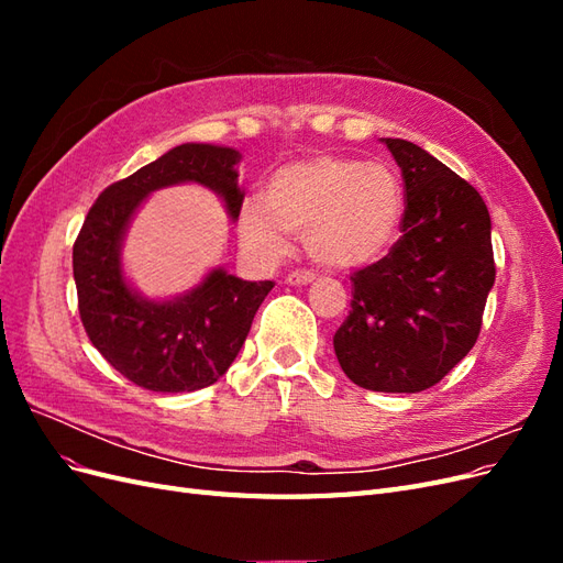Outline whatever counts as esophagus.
<instances>
[{
  "mask_svg": "<svg viewBox=\"0 0 563 563\" xmlns=\"http://www.w3.org/2000/svg\"><path fill=\"white\" fill-rule=\"evenodd\" d=\"M312 282H314L312 272H291V275L286 277V284H291V286H308Z\"/></svg>",
  "mask_w": 563,
  "mask_h": 563,
  "instance_id": "34e87169",
  "label": "esophagus"
}]
</instances>
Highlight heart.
Wrapping results in <instances>:
<instances>
[{
    "instance_id": "heart-1",
    "label": "heart",
    "mask_w": 563,
    "mask_h": 563,
    "mask_svg": "<svg viewBox=\"0 0 563 563\" xmlns=\"http://www.w3.org/2000/svg\"><path fill=\"white\" fill-rule=\"evenodd\" d=\"M404 190L380 162L317 155L282 166L265 187V201L240 209L242 246L272 263L286 255L291 234H302L312 261L360 267L378 261L397 240Z\"/></svg>"
}]
</instances>
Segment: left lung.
Instances as JSON below:
<instances>
[{
	"mask_svg": "<svg viewBox=\"0 0 563 563\" xmlns=\"http://www.w3.org/2000/svg\"><path fill=\"white\" fill-rule=\"evenodd\" d=\"M399 164V242L352 279V310L333 335L345 376L373 391H422L465 360L496 282L482 195L428 150L383 139Z\"/></svg>",
	"mask_w": 563,
	"mask_h": 563,
	"instance_id": "left-lung-1",
	"label": "left lung"
}]
</instances>
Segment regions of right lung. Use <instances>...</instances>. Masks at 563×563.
Here are the masks:
<instances>
[{"label":"right lung","mask_w":563,"mask_h":563,"mask_svg":"<svg viewBox=\"0 0 563 563\" xmlns=\"http://www.w3.org/2000/svg\"><path fill=\"white\" fill-rule=\"evenodd\" d=\"M234 147L183 143L133 176L106 187L73 246L79 317L93 347L133 385L178 395L213 385L240 354L272 282H244L211 269L192 291L147 300L126 282L122 242L145 197L178 183H199L240 218Z\"/></svg>","instance_id":"add662e5"}]
</instances>
